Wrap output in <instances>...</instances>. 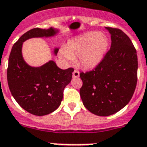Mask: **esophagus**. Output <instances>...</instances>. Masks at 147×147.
Segmentation results:
<instances>
[{"label": "esophagus", "instance_id": "esophagus-1", "mask_svg": "<svg viewBox=\"0 0 147 147\" xmlns=\"http://www.w3.org/2000/svg\"><path fill=\"white\" fill-rule=\"evenodd\" d=\"M80 77V73L78 72V70H74V73H73V78H78Z\"/></svg>", "mask_w": 147, "mask_h": 147}]
</instances>
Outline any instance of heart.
Instances as JSON below:
<instances>
[{"mask_svg": "<svg viewBox=\"0 0 147 147\" xmlns=\"http://www.w3.org/2000/svg\"><path fill=\"white\" fill-rule=\"evenodd\" d=\"M109 38L98 32H89L69 41L59 52V57L72 63L79 57V63L87 69L97 67L106 53Z\"/></svg>", "mask_w": 147, "mask_h": 147, "instance_id": "1", "label": "heart"}]
</instances>
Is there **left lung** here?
<instances>
[{
	"instance_id": "left-lung-1",
	"label": "left lung",
	"mask_w": 147,
	"mask_h": 147,
	"mask_svg": "<svg viewBox=\"0 0 147 147\" xmlns=\"http://www.w3.org/2000/svg\"><path fill=\"white\" fill-rule=\"evenodd\" d=\"M105 28L111 35L110 50L95 69L80 74L83 104L98 116H109L123 109L137 83V55L130 38L120 29Z\"/></svg>"
}]
</instances>
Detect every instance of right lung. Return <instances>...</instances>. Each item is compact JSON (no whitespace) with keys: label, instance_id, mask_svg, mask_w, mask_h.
Here are the masks:
<instances>
[{"label":"right lung","instance_id":"add662e5","mask_svg":"<svg viewBox=\"0 0 147 147\" xmlns=\"http://www.w3.org/2000/svg\"><path fill=\"white\" fill-rule=\"evenodd\" d=\"M59 32L53 27L31 29L20 37L10 53L7 78L11 93L23 109L38 116L50 114L58 109L74 69H60L53 60L40 67H32L23 58V42L32 38L53 37ZM58 49H53L55 55Z\"/></svg>","mask_w":147,"mask_h":147}]
</instances>
